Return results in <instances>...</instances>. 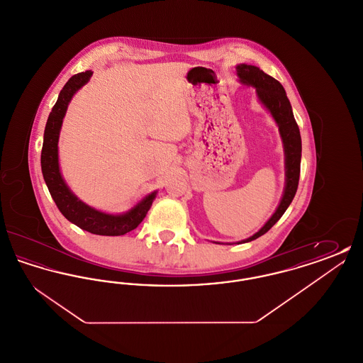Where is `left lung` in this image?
Masks as SVG:
<instances>
[{"label": "left lung", "instance_id": "obj_1", "mask_svg": "<svg viewBox=\"0 0 363 363\" xmlns=\"http://www.w3.org/2000/svg\"><path fill=\"white\" fill-rule=\"evenodd\" d=\"M235 70H237L240 83L256 88L259 104L271 113L272 118L277 122L281 143H283V150H284V170H286L284 190L277 211L256 234H253L252 237L243 241L238 242V243H245L264 235L283 216L286 209L291 204L294 196L298 189V181H299V173H301L302 141H301L299 128L294 118L291 104L286 95L284 88L277 79L267 74L265 72H262L255 65L240 64L235 67Z\"/></svg>", "mask_w": 363, "mask_h": 363}]
</instances>
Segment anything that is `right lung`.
Segmentation results:
<instances>
[{
    "label": "right lung",
    "instance_id": "add662e5",
    "mask_svg": "<svg viewBox=\"0 0 363 363\" xmlns=\"http://www.w3.org/2000/svg\"><path fill=\"white\" fill-rule=\"evenodd\" d=\"M92 76V70H86L72 76L67 84L61 89L58 99L52 108V113L46 122L45 135H43V147L40 155V166L48 189L52 194L55 206L60 212L69 220L70 223L86 230L91 234L96 235H108L117 237L123 235L135 230L145 218L147 212L155 200L156 193L152 191L141 199L138 204L129 211L113 215L89 207L82 201L67 185L65 179L61 175L60 163H58V138L64 117L68 110L73 95L86 86Z\"/></svg>",
    "mask_w": 363,
    "mask_h": 363
}]
</instances>
